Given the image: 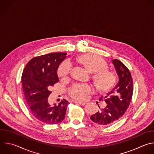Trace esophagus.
<instances>
[{
	"mask_svg": "<svg viewBox=\"0 0 154 154\" xmlns=\"http://www.w3.org/2000/svg\"><path fill=\"white\" fill-rule=\"evenodd\" d=\"M74 103H77V104H79V105H80L81 106H84V105H85L86 104L85 102H80V101H74Z\"/></svg>",
	"mask_w": 154,
	"mask_h": 154,
	"instance_id": "34e87169",
	"label": "esophagus"
}]
</instances>
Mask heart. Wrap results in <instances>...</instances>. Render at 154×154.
Returning <instances> with one entry per match:
<instances>
[{
	"label": "heart",
	"instance_id": "obj_1",
	"mask_svg": "<svg viewBox=\"0 0 154 154\" xmlns=\"http://www.w3.org/2000/svg\"><path fill=\"white\" fill-rule=\"evenodd\" d=\"M76 62L88 72L93 73L91 79L97 91L107 92L114 86L117 80L116 75L114 72L108 69V63L103 59L93 54L85 53L77 57ZM70 69L69 63H62L58 69L59 76L66 77ZM91 92V88L89 86L76 85L71 88L69 93L72 98L78 100H84Z\"/></svg>",
	"mask_w": 154,
	"mask_h": 154
}]
</instances>
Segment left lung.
I'll return each mask as SVG.
<instances>
[{
  "label": "left lung",
  "mask_w": 154,
  "mask_h": 154,
  "mask_svg": "<svg viewBox=\"0 0 154 154\" xmlns=\"http://www.w3.org/2000/svg\"><path fill=\"white\" fill-rule=\"evenodd\" d=\"M112 63L119 76V83L104 97L106 106L90 117L95 124L101 126L112 125L125 113L130 105L133 94V81L128 68L117 59L113 60ZM103 96L99 100H101ZM99 108L100 109V107Z\"/></svg>",
  "instance_id": "left-lung-1"
}]
</instances>
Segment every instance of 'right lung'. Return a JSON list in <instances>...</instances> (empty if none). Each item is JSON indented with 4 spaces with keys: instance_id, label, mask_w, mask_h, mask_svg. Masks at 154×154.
I'll return each mask as SVG.
<instances>
[{
    "instance_id": "obj_1",
    "label": "right lung",
    "mask_w": 154,
    "mask_h": 154,
    "mask_svg": "<svg viewBox=\"0 0 154 154\" xmlns=\"http://www.w3.org/2000/svg\"><path fill=\"white\" fill-rule=\"evenodd\" d=\"M66 56L65 53H54L35 57L22 72L23 91L28 108L35 118L46 124L62 122L69 103L63 99L59 105L51 106L48 101L51 88L59 82L57 69Z\"/></svg>"
}]
</instances>
